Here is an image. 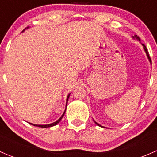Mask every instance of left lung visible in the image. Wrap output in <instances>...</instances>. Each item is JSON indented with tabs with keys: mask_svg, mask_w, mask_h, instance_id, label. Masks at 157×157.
I'll return each instance as SVG.
<instances>
[{
	"mask_svg": "<svg viewBox=\"0 0 157 157\" xmlns=\"http://www.w3.org/2000/svg\"><path fill=\"white\" fill-rule=\"evenodd\" d=\"M134 38H136V39H138V40H139V41H140V38H139V37H138V36H137V35H136V36H134ZM142 45H143V46H144V48L145 52H146V53H147V57H148L149 60H150V62H151V59H150V55H149L148 52H147V48H146V46H145V45H144V44H142ZM95 123H96V124H97V125L100 126V127H102V126L99 125V124H98V123H96V121H95Z\"/></svg>",
	"mask_w": 157,
	"mask_h": 157,
	"instance_id": "1",
	"label": "left lung"
}]
</instances>
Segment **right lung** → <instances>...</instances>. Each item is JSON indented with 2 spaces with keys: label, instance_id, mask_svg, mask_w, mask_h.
<instances>
[{
  "label": "right lung",
  "instance_id": "add662e5",
  "mask_svg": "<svg viewBox=\"0 0 157 157\" xmlns=\"http://www.w3.org/2000/svg\"><path fill=\"white\" fill-rule=\"evenodd\" d=\"M69 96H70V94L68 95V96H67V101H68V98H69ZM64 113H65V111H64V114H63L62 115V116L61 117V118H59V119L58 120V121H55V122H54V123H52V124H45V125H41V124H32V123H29L30 124H32V125H34V126H38V127H40V128H50V127H52V126H55V125H56L57 124H58V123H59L60 122V121H61V118H63V116H64Z\"/></svg>",
  "mask_w": 157,
  "mask_h": 157
}]
</instances>
